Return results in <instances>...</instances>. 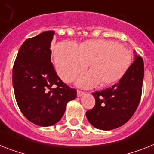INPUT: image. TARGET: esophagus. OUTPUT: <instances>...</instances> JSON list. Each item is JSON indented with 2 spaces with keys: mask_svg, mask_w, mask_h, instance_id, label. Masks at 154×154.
<instances>
[{
  "mask_svg": "<svg viewBox=\"0 0 154 154\" xmlns=\"http://www.w3.org/2000/svg\"><path fill=\"white\" fill-rule=\"evenodd\" d=\"M84 94H85V92H84V91H80V90H78V91H77V96H78V97L82 96V95H83Z\"/></svg>",
  "mask_w": 154,
  "mask_h": 154,
  "instance_id": "34e87169",
  "label": "esophagus"
}]
</instances>
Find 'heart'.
<instances>
[{"mask_svg": "<svg viewBox=\"0 0 154 154\" xmlns=\"http://www.w3.org/2000/svg\"><path fill=\"white\" fill-rule=\"evenodd\" d=\"M56 69L62 79L70 82L88 68L91 71L81 75L77 84L80 87L91 88L116 83L126 73L131 63L128 49L108 40L86 41L77 48L69 41L56 45L54 53Z\"/></svg>", "mask_w": 154, "mask_h": 154, "instance_id": "obj_1", "label": "heart"}]
</instances>
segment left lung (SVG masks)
Listing matches in <instances>:
<instances>
[{"label": "left lung", "instance_id": "obj_1", "mask_svg": "<svg viewBox=\"0 0 154 154\" xmlns=\"http://www.w3.org/2000/svg\"><path fill=\"white\" fill-rule=\"evenodd\" d=\"M135 52V61L117 84L93 92L95 107L86 112L92 126L109 131L125 125L135 113L140 102L144 77V63Z\"/></svg>", "mask_w": 154, "mask_h": 154}]
</instances>
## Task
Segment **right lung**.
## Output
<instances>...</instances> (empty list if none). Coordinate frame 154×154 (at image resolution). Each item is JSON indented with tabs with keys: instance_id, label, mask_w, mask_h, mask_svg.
Segmentation results:
<instances>
[{
	"instance_id": "1",
	"label": "right lung",
	"mask_w": 154,
	"mask_h": 154,
	"mask_svg": "<svg viewBox=\"0 0 154 154\" xmlns=\"http://www.w3.org/2000/svg\"><path fill=\"white\" fill-rule=\"evenodd\" d=\"M55 32L45 31L26 40L12 70L14 92L27 120L38 126L55 125L65 113L68 102L77 97L76 89L63 83L51 63V42Z\"/></svg>"
}]
</instances>
